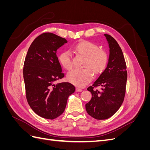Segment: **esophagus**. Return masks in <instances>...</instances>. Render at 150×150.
Here are the masks:
<instances>
[{"mask_svg": "<svg viewBox=\"0 0 150 150\" xmlns=\"http://www.w3.org/2000/svg\"><path fill=\"white\" fill-rule=\"evenodd\" d=\"M76 92H81L83 91V89H81V88H77L76 89Z\"/></svg>", "mask_w": 150, "mask_h": 150, "instance_id": "34e87169", "label": "esophagus"}]
</instances>
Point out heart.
<instances>
[{"instance_id": "b5f03b06", "label": "heart", "mask_w": 150, "mask_h": 150, "mask_svg": "<svg viewBox=\"0 0 150 150\" xmlns=\"http://www.w3.org/2000/svg\"><path fill=\"white\" fill-rule=\"evenodd\" d=\"M73 50L85 57L83 69H73L67 74V79L70 83L78 87H83L91 81L93 73L99 74L106 67L109 57L106 51L99 49L96 44L88 40H83L74 46ZM59 61L63 67L70 70L72 67V57L71 53L64 51L60 53Z\"/></svg>"}]
</instances>
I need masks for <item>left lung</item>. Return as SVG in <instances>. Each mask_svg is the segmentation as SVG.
<instances>
[{
    "mask_svg": "<svg viewBox=\"0 0 150 150\" xmlns=\"http://www.w3.org/2000/svg\"><path fill=\"white\" fill-rule=\"evenodd\" d=\"M110 47L107 67L88 90L92 94L86 104L88 115L96 120H106L119 110L124 101L127 81L126 64L118 43L109 34H104ZM97 87H100L99 90Z\"/></svg>",
    "mask_w": 150,
    "mask_h": 150,
    "instance_id": "left-lung-1",
    "label": "left lung"
}]
</instances>
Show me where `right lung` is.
<instances>
[{"label":"right lung","mask_w":150,"mask_h":150,"mask_svg":"<svg viewBox=\"0 0 150 150\" xmlns=\"http://www.w3.org/2000/svg\"><path fill=\"white\" fill-rule=\"evenodd\" d=\"M67 40L51 33L36 38L30 46L23 68L26 99L36 114L54 120L61 115L67 98L75 91L69 83L54 84L64 78L56 55L57 50Z\"/></svg>","instance_id":"obj_1"}]
</instances>
